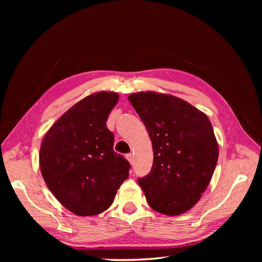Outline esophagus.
<instances>
[{
	"label": "esophagus",
	"mask_w": 262,
	"mask_h": 262,
	"mask_svg": "<svg viewBox=\"0 0 262 262\" xmlns=\"http://www.w3.org/2000/svg\"><path fill=\"white\" fill-rule=\"evenodd\" d=\"M126 158H128V161H129V162H130V164L132 165V164H133V161H134V156H133V154H131V153L126 154Z\"/></svg>",
	"instance_id": "esophagus-1"
}]
</instances>
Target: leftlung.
Here are the masks:
<instances>
[{
  "instance_id": "8db88e82",
  "label": "left lung",
  "mask_w": 262,
  "mask_h": 262,
  "mask_svg": "<svg viewBox=\"0 0 262 262\" xmlns=\"http://www.w3.org/2000/svg\"><path fill=\"white\" fill-rule=\"evenodd\" d=\"M152 140L154 160L138 178L149 207L179 215L200 200L213 176L219 145L207 115L178 97L153 92L129 96Z\"/></svg>"
}]
</instances>
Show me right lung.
Segmentation results:
<instances>
[{
  "mask_svg": "<svg viewBox=\"0 0 262 262\" xmlns=\"http://www.w3.org/2000/svg\"><path fill=\"white\" fill-rule=\"evenodd\" d=\"M117 93L87 96L60 117L42 140L39 164L58 201L80 216L96 215L114 202L131 168L116 153L114 133L106 121Z\"/></svg>",
  "mask_w": 262,
  "mask_h": 262,
  "instance_id": "add662e5",
  "label": "right lung"
}]
</instances>
